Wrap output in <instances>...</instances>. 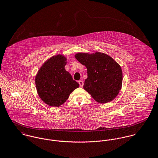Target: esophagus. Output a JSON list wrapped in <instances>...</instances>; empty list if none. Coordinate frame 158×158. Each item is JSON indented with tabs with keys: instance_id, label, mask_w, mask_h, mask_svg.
<instances>
[{
	"instance_id": "34e87169",
	"label": "esophagus",
	"mask_w": 158,
	"mask_h": 158,
	"mask_svg": "<svg viewBox=\"0 0 158 158\" xmlns=\"http://www.w3.org/2000/svg\"><path fill=\"white\" fill-rule=\"evenodd\" d=\"M78 82H79V84L80 87H83V85H84V82H83V81H79Z\"/></svg>"
}]
</instances>
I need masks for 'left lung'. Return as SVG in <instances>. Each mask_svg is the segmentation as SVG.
I'll return each instance as SVG.
<instances>
[{
  "mask_svg": "<svg viewBox=\"0 0 158 158\" xmlns=\"http://www.w3.org/2000/svg\"><path fill=\"white\" fill-rule=\"evenodd\" d=\"M74 57L87 69L84 89L100 104L113 101L123 85L120 65L109 55L98 52L77 53Z\"/></svg>",
  "mask_w": 158,
  "mask_h": 158,
  "instance_id": "1",
  "label": "left lung"
}]
</instances>
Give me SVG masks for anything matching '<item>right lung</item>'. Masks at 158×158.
Wrapping results in <instances>:
<instances>
[{
    "mask_svg": "<svg viewBox=\"0 0 158 158\" xmlns=\"http://www.w3.org/2000/svg\"><path fill=\"white\" fill-rule=\"evenodd\" d=\"M67 59L57 54L47 59L40 67L35 77V87L39 98L51 106H59L69 98L79 84L65 70Z\"/></svg>",
    "mask_w": 158,
    "mask_h": 158,
    "instance_id": "obj_1",
    "label": "right lung"
}]
</instances>
